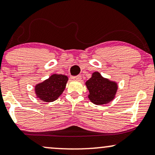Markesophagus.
Segmentation results:
<instances>
[{
	"mask_svg": "<svg viewBox=\"0 0 155 155\" xmlns=\"http://www.w3.org/2000/svg\"><path fill=\"white\" fill-rule=\"evenodd\" d=\"M71 79L73 80H75V81H81V76L79 75V76H72Z\"/></svg>",
	"mask_w": 155,
	"mask_h": 155,
	"instance_id": "1",
	"label": "esophagus"
}]
</instances>
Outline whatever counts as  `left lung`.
I'll use <instances>...</instances> for the list:
<instances>
[{
	"label": "left lung",
	"mask_w": 155,
	"mask_h": 155,
	"mask_svg": "<svg viewBox=\"0 0 155 155\" xmlns=\"http://www.w3.org/2000/svg\"><path fill=\"white\" fill-rule=\"evenodd\" d=\"M85 84L89 92L88 98L96 105L111 102L116 97L118 89V84L116 81L103 77L98 71L94 72Z\"/></svg>",
	"instance_id": "obj_1"
}]
</instances>
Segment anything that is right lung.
I'll use <instances>...</instances> for the list:
<instances>
[{
	"mask_svg": "<svg viewBox=\"0 0 155 155\" xmlns=\"http://www.w3.org/2000/svg\"><path fill=\"white\" fill-rule=\"evenodd\" d=\"M68 76L54 74L34 87L36 97L44 102H52L62 94L68 81Z\"/></svg>",
	"mask_w": 155,
	"mask_h": 155,
	"instance_id": "obj_1",
	"label": "right lung"
}]
</instances>
